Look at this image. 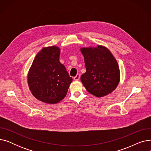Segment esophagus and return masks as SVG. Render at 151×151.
<instances>
[{
  "label": "esophagus",
  "instance_id": "34e87169",
  "mask_svg": "<svg viewBox=\"0 0 151 151\" xmlns=\"http://www.w3.org/2000/svg\"><path fill=\"white\" fill-rule=\"evenodd\" d=\"M80 74H77L75 77H73V80L75 81H78L79 80H80Z\"/></svg>",
  "mask_w": 151,
  "mask_h": 151
}]
</instances>
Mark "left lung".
I'll return each mask as SVG.
<instances>
[{
	"instance_id": "1",
	"label": "left lung",
	"mask_w": 151,
	"mask_h": 151,
	"mask_svg": "<svg viewBox=\"0 0 151 151\" xmlns=\"http://www.w3.org/2000/svg\"><path fill=\"white\" fill-rule=\"evenodd\" d=\"M86 73L81 81L86 89L93 96L102 97L112 93L120 81V70L113 54L106 47H81Z\"/></svg>"
}]
</instances>
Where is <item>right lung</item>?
Instances as JSON below:
<instances>
[{"label": "right lung", "instance_id": "right-lung-1", "mask_svg": "<svg viewBox=\"0 0 151 151\" xmlns=\"http://www.w3.org/2000/svg\"><path fill=\"white\" fill-rule=\"evenodd\" d=\"M57 46L44 47L34 58L27 74V83L33 96L48 104L60 102L72 82L65 67L59 61Z\"/></svg>", "mask_w": 151, "mask_h": 151}]
</instances>
